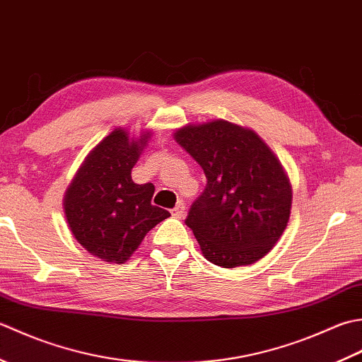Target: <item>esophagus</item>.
I'll use <instances>...</instances> for the list:
<instances>
[{
    "label": "esophagus",
    "mask_w": 362,
    "mask_h": 362,
    "mask_svg": "<svg viewBox=\"0 0 362 362\" xmlns=\"http://www.w3.org/2000/svg\"><path fill=\"white\" fill-rule=\"evenodd\" d=\"M184 214H186V206H184V203H178L175 206V208L172 209V216L175 217V218H182L184 217Z\"/></svg>",
    "instance_id": "esophagus-1"
}]
</instances>
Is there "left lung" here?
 Wrapping results in <instances>:
<instances>
[{"instance_id":"8db88e82","label":"left lung","mask_w":362,"mask_h":362,"mask_svg":"<svg viewBox=\"0 0 362 362\" xmlns=\"http://www.w3.org/2000/svg\"><path fill=\"white\" fill-rule=\"evenodd\" d=\"M173 137L208 180L186 218L203 256L223 269L259 261L291 217L292 186L281 162L255 131L226 120L186 124Z\"/></svg>"}]
</instances>
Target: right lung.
<instances>
[{"mask_svg": "<svg viewBox=\"0 0 362 362\" xmlns=\"http://www.w3.org/2000/svg\"><path fill=\"white\" fill-rule=\"evenodd\" d=\"M148 139V131L129 139L128 131L114 129L87 154L65 192L64 211L71 234L106 262H127L146 233L170 217L151 204V182L131 180Z\"/></svg>", "mask_w": 362, "mask_h": 362, "instance_id": "right-lung-1", "label": "right lung"}]
</instances>
